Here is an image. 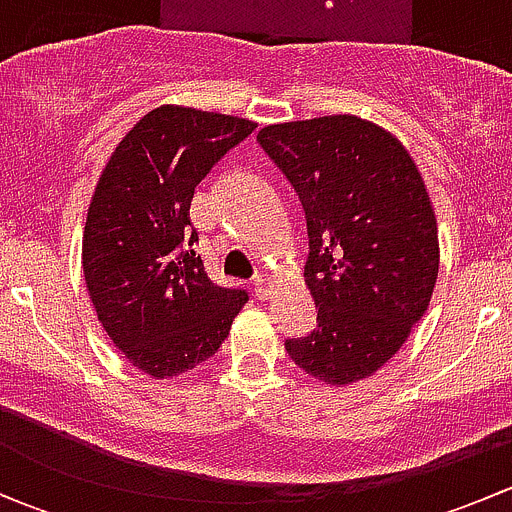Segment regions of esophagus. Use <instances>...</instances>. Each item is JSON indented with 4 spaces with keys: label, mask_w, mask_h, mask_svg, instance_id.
<instances>
[{
    "label": "esophagus",
    "mask_w": 512,
    "mask_h": 512,
    "mask_svg": "<svg viewBox=\"0 0 512 512\" xmlns=\"http://www.w3.org/2000/svg\"><path fill=\"white\" fill-rule=\"evenodd\" d=\"M252 285H255L257 299H267L272 292V285H275V277H272L270 272H262V275H257L255 280H252Z\"/></svg>",
    "instance_id": "34e87169"
}]
</instances>
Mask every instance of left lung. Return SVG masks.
Instances as JSON below:
<instances>
[{
	"label": "left lung",
	"mask_w": 512,
	"mask_h": 512,
	"mask_svg": "<svg viewBox=\"0 0 512 512\" xmlns=\"http://www.w3.org/2000/svg\"><path fill=\"white\" fill-rule=\"evenodd\" d=\"M307 218V289L317 329L289 359L329 386L369 379L423 317L438 277V227L414 158L356 116L275 123L257 133Z\"/></svg>",
	"instance_id": "1"
}]
</instances>
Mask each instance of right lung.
<instances>
[{
  "label": "right lung",
  "mask_w": 512,
  "mask_h": 512,
  "mask_svg": "<svg viewBox=\"0 0 512 512\" xmlns=\"http://www.w3.org/2000/svg\"><path fill=\"white\" fill-rule=\"evenodd\" d=\"M257 123L185 106L148 111L98 178L84 227V277L98 322L153 379L210 359L247 302L195 255L190 203L200 180Z\"/></svg>",
  "instance_id": "obj_1"
}]
</instances>
